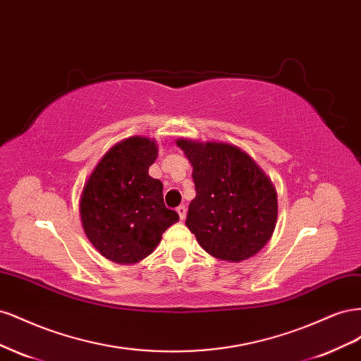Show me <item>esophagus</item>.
Masks as SVG:
<instances>
[{
    "label": "esophagus",
    "mask_w": 361,
    "mask_h": 361,
    "mask_svg": "<svg viewBox=\"0 0 361 361\" xmlns=\"http://www.w3.org/2000/svg\"><path fill=\"white\" fill-rule=\"evenodd\" d=\"M176 212L179 214V218L180 220H185V216H187V207H185L183 204H180L178 209H176Z\"/></svg>",
    "instance_id": "34e87169"
}]
</instances>
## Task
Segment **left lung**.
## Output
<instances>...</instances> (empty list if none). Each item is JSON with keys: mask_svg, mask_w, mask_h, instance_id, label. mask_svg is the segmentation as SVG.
Listing matches in <instances>:
<instances>
[{"mask_svg": "<svg viewBox=\"0 0 361 361\" xmlns=\"http://www.w3.org/2000/svg\"><path fill=\"white\" fill-rule=\"evenodd\" d=\"M176 145L192 166L195 197L187 227L211 256L241 262L257 255L277 224L274 183L238 146L179 138Z\"/></svg>", "mask_w": 361, "mask_h": 361, "instance_id": "obj_1", "label": "left lung"}]
</instances>
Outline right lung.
<instances>
[{
	"label": "right lung",
	"mask_w": 361,
	"mask_h": 361,
	"mask_svg": "<svg viewBox=\"0 0 361 361\" xmlns=\"http://www.w3.org/2000/svg\"><path fill=\"white\" fill-rule=\"evenodd\" d=\"M158 157L154 138L134 135L114 145L96 164L80 197L85 236L108 260L141 262L179 221L162 199V182L149 176Z\"/></svg>",
	"instance_id": "add662e5"
}]
</instances>
